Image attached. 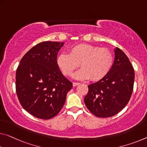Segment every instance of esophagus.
<instances>
[{"label":"esophagus","instance_id":"esophagus-1","mask_svg":"<svg viewBox=\"0 0 147 147\" xmlns=\"http://www.w3.org/2000/svg\"><path fill=\"white\" fill-rule=\"evenodd\" d=\"M79 82H73V86H74V87H75V86H78V84H79Z\"/></svg>","mask_w":147,"mask_h":147}]
</instances>
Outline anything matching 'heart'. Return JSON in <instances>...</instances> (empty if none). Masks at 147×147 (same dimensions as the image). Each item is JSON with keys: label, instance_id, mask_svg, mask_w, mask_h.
Listing matches in <instances>:
<instances>
[{"label": "heart", "instance_id": "obj_1", "mask_svg": "<svg viewBox=\"0 0 147 147\" xmlns=\"http://www.w3.org/2000/svg\"><path fill=\"white\" fill-rule=\"evenodd\" d=\"M56 61L65 76H71L79 64L81 69L74 74V78L85 80L90 78L92 81H99L111 71L114 55L109 49L79 44L70 48L69 53L58 55Z\"/></svg>", "mask_w": 147, "mask_h": 147}]
</instances>
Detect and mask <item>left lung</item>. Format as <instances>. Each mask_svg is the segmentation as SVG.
I'll return each instance as SVG.
<instances>
[{
    "label": "left lung",
    "instance_id": "8db88e82",
    "mask_svg": "<svg viewBox=\"0 0 147 147\" xmlns=\"http://www.w3.org/2000/svg\"><path fill=\"white\" fill-rule=\"evenodd\" d=\"M115 61L108 74L88 86L84 98L86 107L99 118L111 117L124 108L134 89V69L129 58L119 49H115Z\"/></svg>",
    "mask_w": 147,
    "mask_h": 147
}]
</instances>
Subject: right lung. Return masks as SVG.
I'll return each mask as SVG.
<instances>
[{"label": "right lung", "mask_w": 147, "mask_h": 147, "mask_svg": "<svg viewBox=\"0 0 147 147\" xmlns=\"http://www.w3.org/2000/svg\"><path fill=\"white\" fill-rule=\"evenodd\" d=\"M64 42L45 41L25 53L16 70V88L23 108L32 116L48 120L63 107L73 84L57 65Z\"/></svg>", "instance_id": "1"}]
</instances>
